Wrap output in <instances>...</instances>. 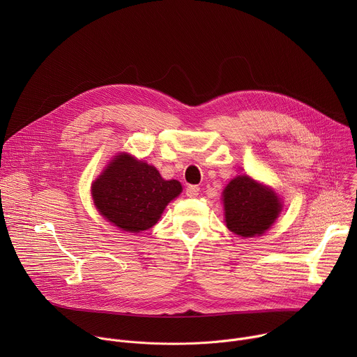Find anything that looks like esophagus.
<instances>
[{
  "label": "esophagus",
  "instance_id": "esophagus-1",
  "mask_svg": "<svg viewBox=\"0 0 357 357\" xmlns=\"http://www.w3.org/2000/svg\"><path fill=\"white\" fill-rule=\"evenodd\" d=\"M199 192H200V188H199L197 185H189V186L186 188V196H189V197L197 196Z\"/></svg>",
  "mask_w": 357,
  "mask_h": 357
}]
</instances>
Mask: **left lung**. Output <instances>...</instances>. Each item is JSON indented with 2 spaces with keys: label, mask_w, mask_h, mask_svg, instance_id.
<instances>
[{
  "label": "left lung",
  "mask_w": 357,
  "mask_h": 357,
  "mask_svg": "<svg viewBox=\"0 0 357 357\" xmlns=\"http://www.w3.org/2000/svg\"><path fill=\"white\" fill-rule=\"evenodd\" d=\"M223 205L227 229L241 237L263 234L281 212L277 193L245 175L226 186Z\"/></svg>",
  "instance_id": "obj_1"
}]
</instances>
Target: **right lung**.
<instances>
[{
  "label": "right lung",
  "instance_id": "1",
  "mask_svg": "<svg viewBox=\"0 0 357 357\" xmlns=\"http://www.w3.org/2000/svg\"><path fill=\"white\" fill-rule=\"evenodd\" d=\"M182 192L178 181L128 154L117 155L93 183L94 205L114 226L138 233L154 226L168 203Z\"/></svg>",
  "mask_w": 357,
  "mask_h": 357
}]
</instances>
